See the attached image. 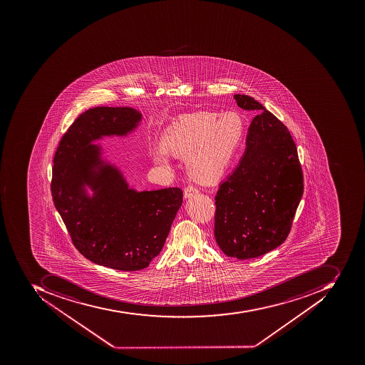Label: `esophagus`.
<instances>
[{"instance_id": "1", "label": "esophagus", "mask_w": 365, "mask_h": 365, "mask_svg": "<svg viewBox=\"0 0 365 365\" xmlns=\"http://www.w3.org/2000/svg\"><path fill=\"white\" fill-rule=\"evenodd\" d=\"M199 193V190L193 185H187L185 186V189H184V197L187 199V197H193L195 194Z\"/></svg>"}]
</instances>
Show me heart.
I'll return each instance as SVG.
<instances>
[{"label":"heart","instance_id":"heart-1","mask_svg":"<svg viewBox=\"0 0 365 365\" xmlns=\"http://www.w3.org/2000/svg\"><path fill=\"white\" fill-rule=\"evenodd\" d=\"M245 123L235 111H197L183 115L168 127L162 146L152 152L158 165L168 166V154L187 158L195 181L212 183L220 179L238 150Z\"/></svg>","mask_w":365,"mask_h":365}]
</instances>
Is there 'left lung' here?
<instances>
[{"mask_svg":"<svg viewBox=\"0 0 365 365\" xmlns=\"http://www.w3.org/2000/svg\"><path fill=\"white\" fill-rule=\"evenodd\" d=\"M233 97L240 108L258 115L249 127L240 163L215 194V237L223 254L245 260L287 239L304 178L287 127L252 97Z\"/></svg>","mask_w":365,"mask_h":365,"instance_id":"obj_1","label":"left lung"}]
</instances>
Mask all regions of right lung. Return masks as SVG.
Listing matches in <instances>:
<instances>
[{"mask_svg": "<svg viewBox=\"0 0 365 365\" xmlns=\"http://www.w3.org/2000/svg\"><path fill=\"white\" fill-rule=\"evenodd\" d=\"M140 120L128 107L86 110L62 135L52 166V199L75 248L95 264L123 272L146 268L160 254L183 202L179 187L128 189L91 145L101 136L125 135ZM85 182L96 191L93 198L85 197Z\"/></svg>", "mask_w": 365, "mask_h": 365, "instance_id": "add662e5", "label": "right lung"}]
</instances>
